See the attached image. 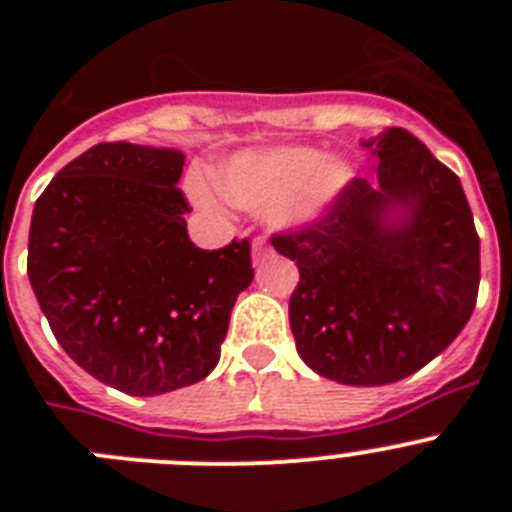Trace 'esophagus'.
Wrapping results in <instances>:
<instances>
[{"mask_svg": "<svg viewBox=\"0 0 512 512\" xmlns=\"http://www.w3.org/2000/svg\"><path fill=\"white\" fill-rule=\"evenodd\" d=\"M269 253H271V248L266 246L264 238H256V241H253V264H259V261H264L266 256H269Z\"/></svg>", "mask_w": 512, "mask_h": 512, "instance_id": "34e87169", "label": "esophagus"}]
</instances>
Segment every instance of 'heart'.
<instances>
[{"label": "heart", "instance_id": "heart-1", "mask_svg": "<svg viewBox=\"0 0 512 512\" xmlns=\"http://www.w3.org/2000/svg\"><path fill=\"white\" fill-rule=\"evenodd\" d=\"M348 166L307 146H282L241 153L217 171V189L246 210H271L277 223L310 220L348 182ZM205 207L215 205L205 184L194 187Z\"/></svg>", "mask_w": 512, "mask_h": 512}]
</instances>
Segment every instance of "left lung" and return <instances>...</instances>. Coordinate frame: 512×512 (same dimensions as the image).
<instances>
[{
  "label": "left lung",
  "instance_id": "8db88e82",
  "mask_svg": "<svg viewBox=\"0 0 512 512\" xmlns=\"http://www.w3.org/2000/svg\"><path fill=\"white\" fill-rule=\"evenodd\" d=\"M374 156L379 187L354 176L318 217L271 235L300 269L289 325L302 361L361 387L436 359L479 292V235L459 176L405 128L387 130ZM395 209L406 217L387 221Z\"/></svg>",
  "mask_w": 512,
  "mask_h": 512
}]
</instances>
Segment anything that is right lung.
Masks as SVG:
<instances>
[{"mask_svg": "<svg viewBox=\"0 0 512 512\" xmlns=\"http://www.w3.org/2000/svg\"><path fill=\"white\" fill-rule=\"evenodd\" d=\"M184 156L115 140L63 166L40 194L27 277L76 364L125 395L189 387L215 369L251 241L202 251L176 182Z\"/></svg>", "mask_w": 512, "mask_h": 512, "instance_id": "add662e5", "label": "right lung"}]
</instances>
